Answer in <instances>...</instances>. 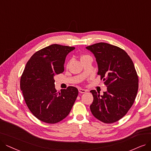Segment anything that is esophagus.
Returning a JSON list of instances; mask_svg holds the SVG:
<instances>
[{
  "label": "esophagus",
  "instance_id": "esophagus-1",
  "mask_svg": "<svg viewBox=\"0 0 151 151\" xmlns=\"http://www.w3.org/2000/svg\"><path fill=\"white\" fill-rule=\"evenodd\" d=\"M79 93H86L87 90H85V89H83V88H79Z\"/></svg>",
  "mask_w": 151,
  "mask_h": 151
}]
</instances>
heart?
Masks as SVG:
<instances>
[{
  "instance_id": "1",
  "label": "heart",
  "mask_w": 151,
  "mask_h": 151,
  "mask_svg": "<svg viewBox=\"0 0 151 151\" xmlns=\"http://www.w3.org/2000/svg\"><path fill=\"white\" fill-rule=\"evenodd\" d=\"M88 56V55H83V56H82L81 59H82V58H85V57H86V56Z\"/></svg>"
}]
</instances>
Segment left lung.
Listing matches in <instances>:
<instances>
[{
    "label": "left lung",
    "mask_w": 151,
    "mask_h": 151,
    "mask_svg": "<svg viewBox=\"0 0 151 151\" xmlns=\"http://www.w3.org/2000/svg\"><path fill=\"white\" fill-rule=\"evenodd\" d=\"M86 48L94 55L97 74L107 87L103 95L90 90L93 96L90 111L103 123L118 122L128 113L137 95L139 81L133 62L124 50L110 44L99 43Z\"/></svg>",
    "instance_id": "8db88e82"
}]
</instances>
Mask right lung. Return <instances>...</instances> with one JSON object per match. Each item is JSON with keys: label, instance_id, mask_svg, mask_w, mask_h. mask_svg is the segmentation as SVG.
<instances>
[{"label": "right lung", "instance_id": "right-lung-1", "mask_svg": "<svg viewBox=\"0 0 151 151\" xmlns=\"http://www.w3.org/2000/svg\"><path fill=\"white\" fill-rule=\"evenodd\" d=\"M74 49L51 45L36 52L26 64L20 89L29 110L41 122L50 124L61 122L74 105L78 89L69 86L57 92L54 77L63 72L65 57Z\"/></svg>", "mask_w": 151, "mask_h": 151}]
</instances>
